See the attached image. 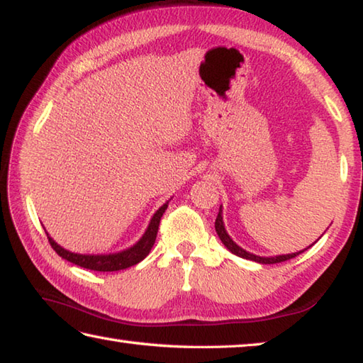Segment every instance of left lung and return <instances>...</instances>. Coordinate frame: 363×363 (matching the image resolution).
<instances>
[{"label": "left lung", "instance_id": "obj_1", "mask_svg": "<svg viewBox=\"0 0 363 363\" xmlns=\"http://www.w3.org/2000/svg\"><path fill=\"white\" fill-rule=\"evenodd\" d=\"M215 229H216V234L220 237V240L223 242V245L228 248L232 255H235L238 257H243V259H248V261H255L259 264H278V262H284V261H289V259L298 256L300 252L303 251H298V252H291V255H279V256H270V257H262V256H256L252 255V252L243 250L242 246H238L234 240H232L230 235L228 234V230L224 228V221H223V208L220 207V211H218V216H216V221H215Z\"/></svg>", "mask_w": 363, "mask_h": 363}]
</instances>
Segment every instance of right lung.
Wrapping results in <instances>:
<instances>
[{
	"instance_id": "1",
	"label": "right lung",
	"mask_w": 363,
	"mask_h": 363,
	"mask_svg": "<svg viewBox=\"0 0 363 363\" xmlns=\"http://www.w3.org/2000/svg\"><path fill=\"white\" fill-rule=\"evenodd\" d=\"M167 205H169V201L156 210V213L152 216V220L148 223V228L145 229L143 235L138 242L126 250L118 251V252H111V255H80V252H72V251L65 250L63 246H60L49 234H47V237H49V242L52 245V248L57 251V255L75 265L84 267V269L94 270V272L125 270L128 267H133L135 264H139L140 261H143V259L148 256V252L152 251L156 240V234H158L161 216L164 211L167 210Z\"/></svg>"
}]
</instances>
